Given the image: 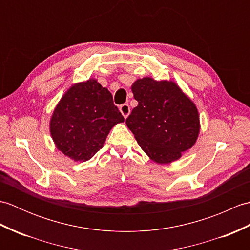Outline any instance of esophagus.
<instances>
[{"instance_id":"obj_1","label":"esophagus","mask_w":250,"mask_h":250,"mask_svg":"<svg viewBox=\"0 0 250 250\" xmlns=\"http://www.w3.org/2000/svg\"><path fill=\"white\" fill-rule=\"evenodd\" d=\"M120 113L122 114V116L125 117V118H128V116L130 115V106L128 104H122L120 107H119Z\"/></svg>"}]
</instances>
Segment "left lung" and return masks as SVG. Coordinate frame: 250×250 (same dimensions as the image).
<instances>
[{
  "instance_id": "obj_1",
  "label": "left lung",
  "mask_w": 250,
  "mask_h": 250,
  "mask_svg": "<svg viewBox=\"0 0 250 250\" xmlns=\"http://www.w3.org/2000/svg\"><path fill=\"white\" fill-rule=\"evenodd\" d=\"M137 106L125 124L150 160L168 164L192 148L201 129L194 102L171 79L139 78L131 86Z\"/></svg>"
}]
</instances>
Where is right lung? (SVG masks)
Returning <instances> with one entry per match:
<instances>
[{
    "label": "right lung",
    "instance_id": "1",
    "mask_svg": "<svg viewBox=\"0 0 250 250\" xmlns=\"http://www.w3.org/2000/svg\"><path fill=\"white\" fill-rule=\"evenodd\" d=\"M125 121L113 95L95 78L76 83L62 95L49 121L58 150L73 161L84 162L103 147L109 131Z\"/></svg>",
    "mask_w": 250,
    "mask_h": 250
}]
</instances>
